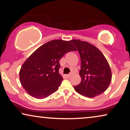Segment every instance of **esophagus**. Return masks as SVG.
<instances>
[{
  "label": "esophagus",
  "mask_w": 130,
  "mask_h": 130,
  "mask_svg": "<svg viewBox=\"0 0 130 130\" xmlns=\"http://www.w3.org/2000/svg\"><path fill=\"white\" fill-rule=\"evenodd\" d=\"M66 76H67V78H71V74H68V75H66Z\"/></svg>",
  "instance_id": "obj_1"
}]
</instances>
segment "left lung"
<instances>
[{
  "instance_id": "left-lung-1",
  "label": "left lung",
  "mask_w": 130,
  "mask_h": 130,
  "mask_svg": "<svg viewBox=\"0 0 130 130\" xmlns=\"http://www.w3.org/2000/svg\"><path fill=\"white\" fill-rule=\"evenodd\" d=\"M81 57V81L74 87L78 94L93 98L107 90L111 81L112 74L109 63L97 47L80 39L71 40Z\"/></svg>"
}]
</instances>
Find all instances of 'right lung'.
Masks as SVG:
<instances>
[{"mask_svg":"<svg viewBox=\"0 0 130 130\" xmlns=\"http://www.w3.org/2000/svg\"><path fill=\"white\" fill-rule=\"evenodd\" d=\"M76 51L71 41L52 40L42 45L26 60L19 72L20 82L31 96L43 99L56 92L63 80L59 60Z\"/></svg>","mask_w":130,"mask_h":130,"instance_id":"right-lung-1","label":"right lung"}]
</instances>
